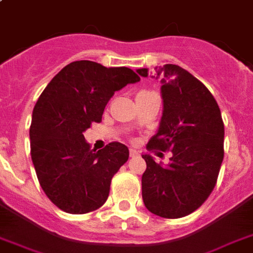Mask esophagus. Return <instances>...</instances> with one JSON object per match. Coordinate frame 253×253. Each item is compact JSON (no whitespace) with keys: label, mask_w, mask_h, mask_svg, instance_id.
I'll list each match as a JSON object with an SVG mask.
<instances>
[{"label":"esophagus","mask_w":253,"mask_h":253,"mask_svg":"<svg viewBox=\"0 0 253 253\" xmlns=\"http://www.w3.org/2000/svg\"><path fill=\"white\" fill-rule=\"evenodd\" d=\"M135 156H138V152L135 150H130V158H135Z\"/></svg>","instance_id":"obj_1"}]
</instances>
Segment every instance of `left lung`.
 Returning <instances> with one entry per match:
<instances>
[{
	"mask_svg": "<svg viewBox=\"0 0 253 253\" xmlns=\"http://www.w3.org/2000/svg\"><path fill=\"white\" fill-rule=\"evenodd\" d=\"M155 69L164 109L147 150L170 151L172 158L163 167L143 155L142 196L152 214L176 219L196 211L211 194L223 162L224 125L215 98L192 73L174 64ZM136 72L148 76L146 68Z\"/></svg>",
	"mask_w": 253,
	"mask_h": 253,
	"instance_id": "1",
	"label": "left lung"
}]
</instances>
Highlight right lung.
I'll use <instances>...</instances> for the list:
<instances>
[{"instance_id": "1", "label": "right lung", "mask_w": 253, "mask_h": 253, "mask_svg": "<svg viewBox=\"0 0 253 253\" xmlns=\"http://www.w3.org/2000/svg\"><path fill=\"white\" fill-rule=\"evenodd\" d=\"M139 80L126 67L79 60L42 91L30 126L31 159L43 192L63 211L86 214L106 202L111 178L128 160V148L111 142L94 152L84 132L102 121L114 91Z\"/></svg>"}]
</instances>
